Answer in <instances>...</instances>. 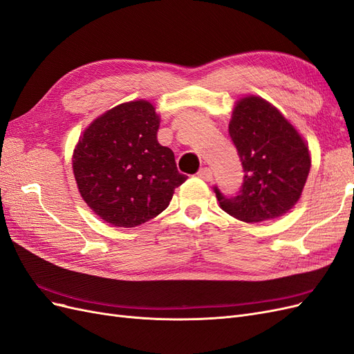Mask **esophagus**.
I'll return each mask as SVG.
<instances>
[{"label": "esophagus", "mask_w": 354, "mask_h": 354, "mask_svg": "<svg viewBox=\"0 0 354 354\" xmlns=\"http://www.w3.org/2000/svg\"><path fill=\"white\" fill-rule=\"evenodd\" d=\"M198 177L202 178V180H205V181L212 180V171H211V168H208V167L201 168V169L198 171Z\"/></svg>", "instance_id": "1"}]
</instances>
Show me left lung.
<instances>
[{"label":"left lung","mask_w":354,"mask_h":354,"mask_svg":"<svg viewBox=\"0 0 354 354\" xmlns=\"http://www.w3.org/2000/svg\"><path fill=\"white\" fill-rule=\"evenodd\" d=\"M229 134L245 176L234 195L214 186L221 208L246 223L283 216L301 196L310 171L301 136L270 103L254 95L234 106Z\"/></svg>","instance_id":"left-lung-1"}]
</instances>
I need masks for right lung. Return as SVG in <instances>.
Instances as JSON below:
<instances>
[{
	"mask_svg": "<svg viewBox=\"0 0 354 354\" xmlns=\"http://www.w3.org/2000/svg\"><path fill=\"white\" fill-rule=\"evenodd\" d=\"M158 128L151 103H124L97 118L75 149L80 194L112 226L136 227L156 217L187 178L173 151L158 143Z\"/></svg>",
	"mask_w": 354,
	"mask_h": 354,
	"instance_id": "right-lung-1",
	"label": "right lung"
}]
</instances>
